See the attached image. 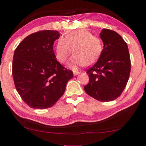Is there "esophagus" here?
<instances>
[{
    "instance_id": "1",
    "label": "esophagus",
    "mask_w": 146,
    "mask_h": 146,
    "mask_svg": "<svg viewBox=\"0 0 146 146\" xmlns=\"http://www.w3.org/2000/svg\"><path fill=\"white\" fill-rule=\"evenodd\" d=\"M80 73V72H79V71H74V72H73V75H74V76H78V75H79Z\"/></svg>"
}]
</instances>
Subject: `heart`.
Returning <instances> with one entry per match:
<instances>
[{"label":"heart","instance_id":"1","mask_svg":"<svg viewBox=\"0 0 146 146\" xmlns=\"http://www.w3.org/2000/svg\"><path fill=\"white\" fill-rule=\"evenodd\" d=\"M102 49L103 44L100 38L92 35L88 30L78 29L69 30L64 37L57 40L55 54L57 60L64 63L73 51L75 55L68 61L67 66L76 70L80 66L95 63L101 55Z\"/></svg>","mask_w":146,"mask_h":146}]
</instances>
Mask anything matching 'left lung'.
<instances>
[{"instance_id":"obj_1","label":"left lung","mask_w":146,"mask_h":146,"mask_svg":"<svg viewBox=\"0 0 146 146\" xmlns=\"http://www.w3.org/2000/svg\"><path fill=\"white\" fill-rule=\"evenodd\" d=\"M100 37L102 52L86 71L89 82L84 89L99 101L109 102L120 96L125 88L130 73V57L127 44L117 33L102 29Z\"/></svg>"}]
</instances>
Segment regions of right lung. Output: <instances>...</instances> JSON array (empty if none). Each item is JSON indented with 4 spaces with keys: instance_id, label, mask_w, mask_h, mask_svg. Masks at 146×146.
Segmentation results:
<instances>
[{
    "instance_id": "add662e5",
    "label": "right lung",
    "mask_w": 146,
    "mask_h": 146,
    "mask_svg": "<svg viewBox=\"0 0 146 146\" xmlns=\"http://www.w3.org/2000/svg\"><path fill=\"white\" fill-rule=\"evenodd\" d=\"M57 30H43L28 35L14 51L12 75L19 94L28 106L46 109L62 96L73 77L56 60L53 50Z\"/></svg>"
}]
</instances>
